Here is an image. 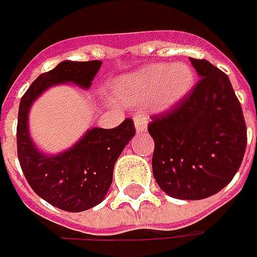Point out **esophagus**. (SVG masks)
Returning <instances> with one entry per match:
<instances>
[{"label":"esophagus","mask_w":257,"mask_h":257,"mask_svg":"<svg viewBox=\"0 0 257 257\" xmlns=\"http://www.w3.org/2000/svg\"><path fill=\"white\" fill-rule=\"evenodd\" d=\"M134 127L137 133H143L147 130V120L146 117H134Z\"/></svg>","instance_id":"esophagus-1"}]
</instances>
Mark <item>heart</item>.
Here are the masks:
<instances>
[{"instance_id": "obj_1", "label": "heart", "mask_w": 257, "mask_h": 257, "mask_svg": "<svg viewBox=\"0 0 257 257\" xmlns=\"http://www.w3.org/2000/svg\"><path fill=\"white\" fill-rule=\"evenodd\" d=\"M194 85V71L186 63L150 64L115 80L113 88L130 104L152 100L157 111L170 110L183 101Z\"/></svg>"}]
</instances>
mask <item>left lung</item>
Returning a JSON list of instances; mask_svg holds the SVG:
<instances>
[{"instance_id": "1", "label": "left lung", "mask_w": 257, "mask_h": 257, "mask_svg": "<svg viewBox=\"0 0 257 257\" xmlns=\"http://www.w3.org/2000/svg\"><path fill=\"white\" fill-rule=\"evenodd\" d=\"M200 77L189 95L154 115L153 176L166 194L182 200L210 197L232 182L247 134L229 77L206 60L190 58Z\"/></svg>"}]
</instances>
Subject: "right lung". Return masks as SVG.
<instances>
[{"instance_id": "right-lung-1", "label": "right lung", "mask_w": 257, "mask_h": 257, "mask_svg": "<svg viewBox=\"0 0 257 257\" xmlns=\"http://www.w3.org/2000/svg\"><path fill=\"white\" fill-rule=\"evenodd\" d=\"M101 61H63L38 75L23 95L18 110L17 152L31 189L41 199L65 212H83L103 202L113 182L114 164L136 134L132 118L115 128L93 127L63 153L40 152L30 137L28 113L35 100L57 84L88 90Z\"/></svg>"}]
</instances>
